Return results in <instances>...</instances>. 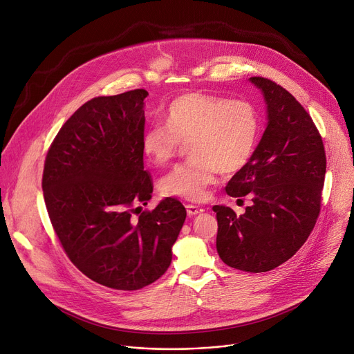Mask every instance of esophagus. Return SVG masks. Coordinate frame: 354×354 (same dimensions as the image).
<instances>
[{
    "mask_svg": "<svg viewBox=\"0 0 354 354\" xmlns=\"http://www.w3.org/2000/svg\"><path fill=\"white\" fill-rule=\"evenodd\" d=\"M185 208H187V215H188V216H194V215L201 214V212L204 211V208L197 207V205H193V204H188V205H185Z\"/></svg>",
    "mask_w": 354,
    "mask_h": 354,
    "instance_id": "34e87169",
    "label": "esophagus"
}]
</instances>
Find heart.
Listing matches in <instances>:
<instances>
[{"instance_id":"1","label":"heart","mask_w":354,"mask_h":354,"mask_svg":"<svg viewBox=\"0 0 354 354\" xmlns=\"http://www.w3.org/2000/svg\"><path fill=\"white\" fill-rule=\"evenodd\" d=\"M166 125L150 126L142 136V153L154 166H166L181 145L193 158L176 166L161 180L162 193L201 201L218 173L242 170L259 134L257 107L243 99L208 93H184L166 111Z\"/></svg>"}]
</instances>
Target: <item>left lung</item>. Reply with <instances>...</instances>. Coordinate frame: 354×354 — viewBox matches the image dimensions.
I'll use <instances>...</instances> for the list:
<instances>
[{"mask_svg": "<svg viewBox=\"0 0 354 354\" xmlns=\"http://www.w3.org/2000/svg\"><path fill=\"white\" fill-rule=\"evenodd\" d=\"M266 104V127L248 165L228 181L231 197H252L236 215L214 205L216 252L231 268L268 272L286 262L310 235L320 212L326 154L304 106L269 79L250 77Z\"/></svg>", "mask_w": 354, "mask_h": 354, "instance_id": "left-lung-1", "label": "left lung"}]
</instances>
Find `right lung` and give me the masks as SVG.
<instances>
[{
  "label": "right lung",
  "instance_id": "obj_1",
  "mask_svg": "<svg viewBox=\"0 0 354 354\" xmlns=\"http://www.w3.org/2000/svg\"><path fill=\"white\" fill-rule=\"evenodd\" d=\"M147 96L134 89L80 106L58 131L42 176L49 218L69 259L119 290L142 289L165 274L187 215L166 197L133 218L153 193L142 153Z\"/></svg>",
  "mask_w": 354,
  "mask_h": 354
}]
</instances>
